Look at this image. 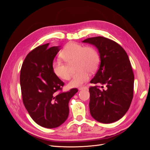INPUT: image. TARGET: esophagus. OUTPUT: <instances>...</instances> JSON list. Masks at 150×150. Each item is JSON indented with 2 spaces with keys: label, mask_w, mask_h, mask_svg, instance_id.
Here are the masks:
<instances>
[{
  "label": "esophagus",
  "mask_w": 150,
  "mask_h": 150,
  "mask_svg": "<svg viewBox=\"0 0 150 150\" xmlns=\"http://www.w3.org/2000/svg\"><path fill=\"white\" fill-rule=\"evenodd\" d=\"M87 89V87H79L78 88V90L79 91H81V90H83V89Z\"/></svg>",
  "instance_id": "1"
}]
</instances>
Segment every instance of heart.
I'll return each instance as SVG.
<instances>
[{"instance_id":"obj_1","label":"heart","mask_w":150,"mask_h":150,"mask_svg":"<svg viewBox=\"0 0 150 150\" xmlns=\"http://www.w3.org/2000/svg\"><path fill=\"white\" fill-rule=\"evenodd\" d=\"M61 56L69 64L75 61L74 66L78 71L72 75L69 83L71 88L79 87L88 81L90 77L89 71L91 72L96 69L99 61L96 49L74 42L67 44ZM66 63L57 59L53 61L52 65L54 73L59 78L64 80L69 79L71 76L69 66Z\"/></svg>"}]
</instances>
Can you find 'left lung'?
I'll return each instance as SVG.
<instances>
[{
    "instance_id": "1",
    "label": "left lung",
    "mask_w": 150,
    "mask_h": 150,
    "mask_svg": "<svg viewBox=\"0 0 150 150\" xmlns=\"http://www.w3.org/2000/svg\"><path fill=\"white\" fill-rule=\"evenodd\" d=\"M97 48L100 65L89 88V110L94 120L111 123L121 119L129 110L133 97L134 74L129 57L120 44L99 36L84 40Z\"/></svg>"
}]
</instances>
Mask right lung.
<instances>
[{
    "label": "right lung",
    "mask_w": 150,
    "mask_h": 150,
    "mask_svg": "<svg viewBox=\"0 0 150 150\" xmlns=\"http://www.w3.org/2000/svg\"><path fill=\"white\" fill-rule=\"evenodd\" d=\"M48 46L49 43L39 46L27 55L20 84L22 101L32 119L44 128H54L67 120L69 100L78 90L57 93L64 83L54 73L52 65L61 46Z\"/></svg>",
    "instance_id": "1"
}]
</instances>
